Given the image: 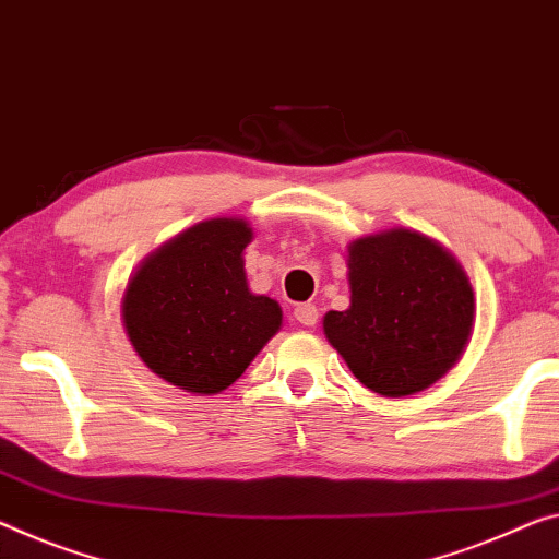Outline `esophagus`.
Instances as JSON below:
<instances>
[{"label":"esophagus","instance_id":"esophagus-1","mask_svg":"<svg viewBox=\"0 0 559 559\" xmlns=\"http://www.w3.org/2000/svg\"><path fill=\"white\" fill-rule=\"evenodd\" d=\"M295 320L299 324H305V328H314L317 320H320V309H317L314 305H309V302L297 305L295 307Z\"/></svg>","mask_w":559,"mask_h":559}]
</instances>
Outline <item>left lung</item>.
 Listing matches in <instances>:
<instances>
[{
	"instance_id": "left-lung-1",
	"label": "left lung",
	"mask_w": 559,
	"mask_h": 559,
	"mask_svg": "<svg viewBox=\"0 0 559 559\" xmlns=\"http://www.w3.org/2000/svg\"><path fill=\"white\" fill-rule=\"evenodd\" d=\"M349 307L324 314V334L359 382L402 397L457 362L475 295L457 260L419 231L392 229L349 247Z\"/></svg>"
}]
</instances>
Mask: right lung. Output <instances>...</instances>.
<instances>
[{
  "label": "right lung",
  "mask_w": 559,
  "mask_h": 559,
  "mask_svg": "<svg viewBox=\"0 0 559 559\" xmlns=\"http://www.w3.org/2000/svg\"><path fill=\"white\" fill-rule=\"evenodd\" d=\"M242 219H210L150 254L127 287L122 317L154 374L197 394L227 390L280 330L282 309L252 295Z\"/></svg>",
  "instance_id": "1"
}]
</instances>
